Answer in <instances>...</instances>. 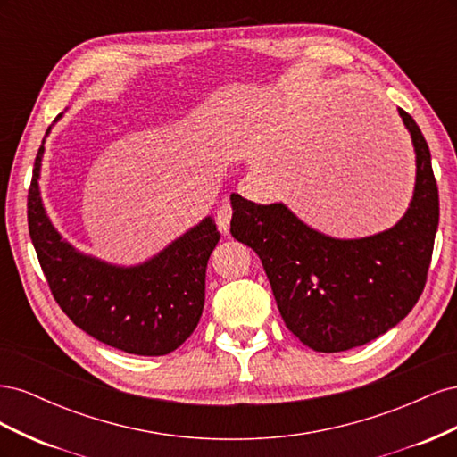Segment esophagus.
Wrapping results in <instances>:
<instances>
[{"mask_svg": "<svg viewBox=\"0 0 457 457\" xmlns=\"http://www.w3.org/2000/svg\"><path fill=\"white\" fill-rule=\"evenodd\" d=\"M230 217H232V207H230L228 202H223V204L219 205L217 215H215L217 227H219L220 230H223V232H227L228 227H230Z\"/></svg>", "mask_w": 457, "mask_h": 457, "instance_id": "1", "label": "esophagus"}]
</instances>
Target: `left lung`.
Instances as JSON below:
<instances>
[{
    "label": "left lung",
    "instance_id": "1",
    "mask_svg": "<svg viewBox=\"0 0 457 457\" xmlns=\"http://www.w3.org/2000/svg\"><path fill=\"white\" fill-rule=\"evenodd\" d=\"M44 143L29 188V230L54 301L78 328L110 347L141 356L181 347L204 311L207 259L220 238L215 220L202 219L141 265L120 267L81 253L62 240L41 204Z\"/></svg>",
    "mask_w": 457,
    "mask_h": 457
}]
</instances>
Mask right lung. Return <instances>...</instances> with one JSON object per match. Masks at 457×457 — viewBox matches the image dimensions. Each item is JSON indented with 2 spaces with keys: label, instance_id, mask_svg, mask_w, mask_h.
<instances>
[{
  "label": "right lung",
  "instance_id": "1",
  "mask_svg": "<svg viewBox=\"0 0 457 457\" xmlns=\"http://www.w3.org/2000/svg\"><path fill=\"white\" fill-rule=\"evenodd\" d=\"M416 150V188L398 223L356 240L311 228L280 204L230 195V234L250 245L267 272L287 329L318 353L378 339L416 305L438 228L431 152L413 118L398 108Z\"/></svg>",
  "mask_w": 457,
  "mask_h": 457
}]
</instances>
